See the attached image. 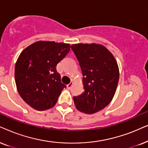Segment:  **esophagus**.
<instances>
[{
	"label": "esophagus",
	"mask_w": 148,
	"mask_h": 148,
	"mask_svg": "<svg viewBox=\"0 0 148 148\" xmlns=\"http://www.w3.org/2000/svg\"><path fill=\"white\" fill-rule=\"evenodd\" d=\"M73 84H74V82H73L72 81H71L70 82V84H68V85H67V87H68V88L70 89V88H71V87H72V86H73Z\"/></svg>",
	"instance_id": "34e87169"
}]
</instances>
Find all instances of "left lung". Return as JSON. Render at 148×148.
Returning <instances> with one entry per match:
<instances>
[{
	"instance_id": "1",
	"label": "left lung",
	"mask_w": 148,
	"mask_h": 148,
	"mask_svg": "<svg viewBox=\"0 0 148 148\" xmlns=\"http://www.w3.org/2000/svg\"><path fill=\"white\" fill-rule=\"evenodd\" d=\"M81 68L84 91L74 97L76 109L92 114L106 108L113 99L119 83V68L112 53L95 43L72 45Z\"/></svg>"
}]
</instances>
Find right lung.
I'll return each instance as SVG.
<instances>
[{
  "label": "right lung",
  "instance_id": "1",
  "mask_svg": "<svg viewBox=\"0 0 148 148\" xmlns=\"http://www.w3.org/2000/svg\"><path fill=\"white\" fill-rule=\"evenodd\" d=\"M70 50V45L40 40L23 49L15 67L19 95L34 109L43 111L56 105L66 85L56 66Z\"/></svg>",
  "mask_w": 148,
  "mask_h": 148
}]
</instances>
